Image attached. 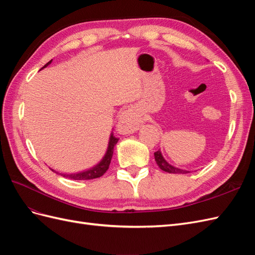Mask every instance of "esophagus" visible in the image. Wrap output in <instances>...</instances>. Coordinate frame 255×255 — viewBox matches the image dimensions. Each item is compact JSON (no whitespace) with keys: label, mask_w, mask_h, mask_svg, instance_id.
<instances>
[{"label":"esophagus","mask_w":255,"mask_h":255,"mask_svg":"<svg viewBox=\"0 0 255 255\" xmlns=\"http://www.w3.org/2000/svg\"><path fill=\"white\" fill-rule=\"evenodd\" d=\"M140 115L136 109H128L123 111L119 116L118 120V130L121 134L134 133L139 127Z\"/></svg>","instance_id":"obj_1"}]
</instances>
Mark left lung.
Wrapping results in <instances>:
<instances>
[{"instance_id":"left-lung-1","label":"left lung","mask_w":255,"mask_h":255,"mask_svg":"<svg viewBox=\"0 0 255 255\" xmlns=\"http://www.w3.org/2000/svg\"><path fill=\"white\" fill-rule=\"evenodd\" d=\"M154 157H155V161L156 164L158 165V167L161 169L163 171H166L168 173H180V174H184V173H189V171L187 170H183V169L176 168L172 165H170L169 163H167L166 159L161 155L160 151H156L154 153Z\"/></svg>"}]
</instances>
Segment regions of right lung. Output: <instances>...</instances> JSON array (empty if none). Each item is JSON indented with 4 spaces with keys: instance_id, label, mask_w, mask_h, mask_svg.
Segmentation results:
<instances>
[{
    "instance_id": "obj_1",
    "label": "right lung",
    "mask_w": 255,
    "mask_h": 255,
    "mask_svg": "<svg viewBox=\"0 0 255 255\" xmlns=\"http://www.w3.org/2000/svg\"><path fill=\"white\" fill-rule=\"evenodd\" d=\"M51 61L52 60H50L48 64H45L42 68H45L49 64H51ZM118 140H119V138H116L113 134L111 135L110 142H109V148H107L105 156L103 157V159L100 161V163L97 166L89 169V170L79 172V173H73V174L58 173L56 171H54L53 169H52V171L56 172V173L63 175L65 177H69V179H71V180H81V181L82 180H94V179H97V177L102 176L107 171V169H109V167H110L111 160H112V157H113V153H114V146L116 145V143L118 142Z\"/></svg>"
}]
</instances>
